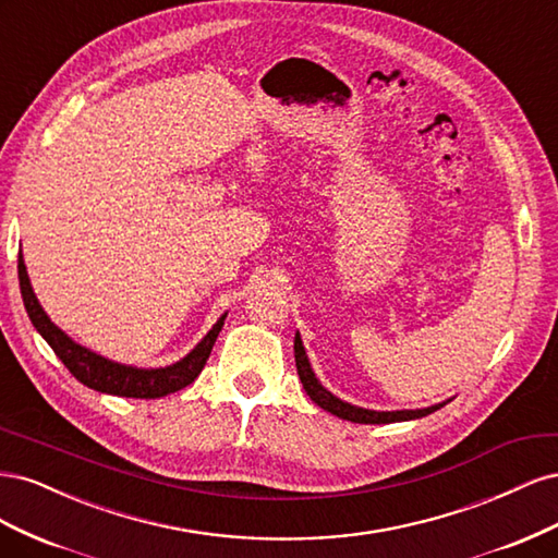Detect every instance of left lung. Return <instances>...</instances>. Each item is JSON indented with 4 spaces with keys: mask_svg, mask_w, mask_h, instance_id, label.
<instances>
[{
    "mask_svg": "<svg viewBox=\"0 0 558 558\" xmlns=\"http://www.w3.org/2000/svg\"><path fill=\"white\" fill-rule=\"evenodd\" d=\"M295 365H298V375L302 386H305L307 396L318 404L320 410H326L335 416H340L344 421H353V424H396V421H412V418H421V416H428L435 410L445 408L449 402H440V404H433V408H424V410H398V412H375V410H365V408H356V404H349L340 398H335L328 388L320 386V381L316 379L314 369L310 365L307 359V351L302 347V337L300 332H295Z\"/></svg>",
    "mask_w": 558,
    "mask_h": 558,
    "instance_id": "left-lung-1",
    "label": "left lung"
}]
</instances>
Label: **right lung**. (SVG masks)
<instances>
[{"label": "right lung", "instance_id": "right-lung-1", "mask_svg": "<svg viewBox=\"0 0 558 558\" xmlns=\"http://www.w3.org/2000/svg\"><path fill=\"white\" fill-rule=\"evenodd\" d=\"M19 281H21V293H23V302H25L32 326L37 328V332L50 344V349L56 351V356L64 363V367L70 369L83 386L93 388V391L121 396V398H162L167 393L181 391L183 386L193 384L202 373V367H205L211 347L226 320V314H223L216 320L214 328L205 335V340H202L189 356L181 359L179 363L156 367V369L132 367V365L113 363L105 356H99V353L76 344L70 335H64L53 320L48 318V314L39 305L35 291H32L23 253H19Z\"/></svg>", "mask_w": 558, "mask_h": 558}]
</instances>
